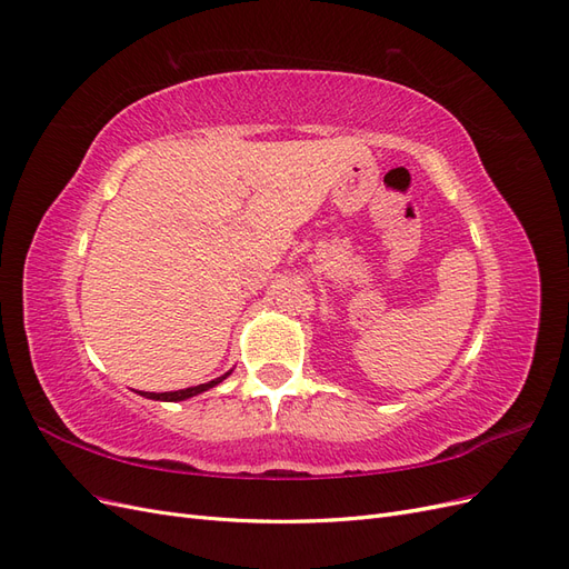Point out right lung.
<instances>
[{
    "instance_id": "right-lung-1",
    "label": "right lung",
    "mask_w": 569,
    "mask_h": 569,
    "mask_svg": "<svg viewBox=\"0 0 569 569\" xmlns=\"http://www.w3.org/2000/svg\"><path fill=\"white\" fill-rule=\"evenodd\" d=\"M228 375H232V370L230 372H226V375H220V377H216V380H211V382H206V385H197V387H187V389H180V391H163V393H153V391H142V396L144 399H153V401H184V399H192V396H197V393H203V391H209V389H213L216 385H220L222 380H226Z\"/></svg>"
}]
</instances>
